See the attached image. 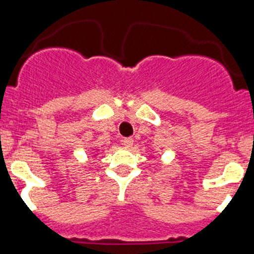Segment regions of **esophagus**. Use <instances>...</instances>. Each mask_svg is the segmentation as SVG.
Listing matches in <instances>:
<instances>
[{"instance_id": "esophagus-1", "label": "esophagus", "mask_w": 254, "mask_h": 254, "mask_svg": "<svg viewBox=\"0 0 254 254\" xmlns=\"http://www.w3.org/2000/svg\"><path fill=\"white\" fill-rule=\"evenodd\" d=\"M132 144H134V139H132V137H125V139L123 140V145H124L125 147H131Z\"/></svg>"}]
</instances>
